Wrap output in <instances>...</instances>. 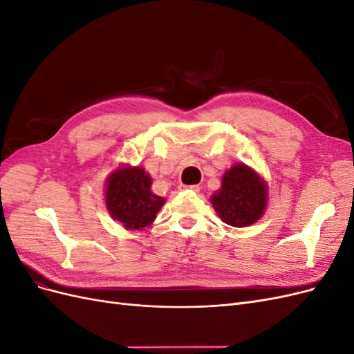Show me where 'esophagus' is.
I'll return each mask as SVG.
<instances>
[{
	"label": "esophagus",
	"instance_id": "1",
	"mask_svg": "<svg viewBox=\"0 0 354 354\" xmlns=\"http://www.w3.org/2000/svg\"><path fill=\"white\" fill-rule=\"evenodd\" d=\"M183 189H186V190H189V192H198L201 190V187L198 186V185H189V186H183Z\"/></svg>",
	"mask_w": 354,
	"mask_h": 354
}]
</instances>
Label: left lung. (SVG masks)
Segmentation results:
<instances>
[{"label": "left lung", "instance_id": "1", "mask_svg": "<svg viewBox=\"0 0 354 354\" xmlns=\"http://www.w3.org/2000/svg\"><path fill=\"white\" fill-rule=\"evenodd\" d=\"M267 202V181L252 167L242 162L226 169L221 187L211 195L217 216L233 227H246L259 221L264 216Z\"/></svg>", "mask_w": 354, "mask_h": 354}]
</instances>
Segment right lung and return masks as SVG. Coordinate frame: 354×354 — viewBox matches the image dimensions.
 Listing matches in <instances>:
<instances>
[{"label": "right lung", "instance_id": "right-lung-1", "mask_svg": "<svg viewBox=\"0 0 354 354\" xmlns=\"http://www.w3.org/2000/svg\"><path fill=\"white\" fill-rule=\"evenodd\" d=\"M104 203L111 217L127 230H142L155 221L165 198L152 192V177L143 167L124 164L108 176Z\"/></svg>", "mask_w": 354, "mask_h": 354}]
</instances>
